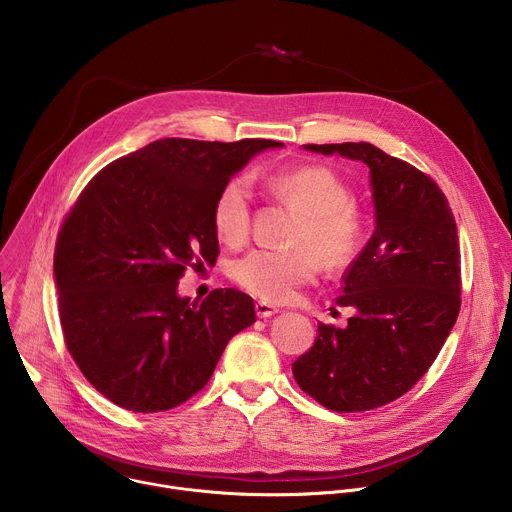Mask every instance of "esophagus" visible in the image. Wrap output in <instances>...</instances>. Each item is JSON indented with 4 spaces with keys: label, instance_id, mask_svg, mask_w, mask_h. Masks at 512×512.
Masks as SVG:
<instances>
[{
    "label": "esophagus",
    "instance_id": "34e87169",
    "mask_svg": "<svg viewBox=\"0 0 512 512\" xmlns=\"http://www.w3.org/2000/svg\"><path fill=\"white\" fill-rule=\"evenodd\" d=\"M255 312H257L259 318H269V316L277 314L279 308L273 306V304H269V302H257V304H255Z\"/></svg>",
    "mask_w": 512,
    "mask_h": 512
}]
</instances>
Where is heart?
<instances>
[{"label":"heart","mask_w":512,"mask_h":512,"mask_svg":"<svg viewBox=\"0 0 512 512\" xmlns=\"http://www.w3.org/2000/svg\"><path fill=\"white\" fill-rule=\"evenodd\" d=\"M273 192L302 212L294 249L259 247L231 265V277L249 294L267 302L291 300L320 273V255L342 267L356 255L364 218L350 186L326 166H300L271 176ZM253 184L245 174L229 178L212 202V227L227 245H239L251 231Z\"/></svg>","instance_id":"heart-1"}]
</instances>
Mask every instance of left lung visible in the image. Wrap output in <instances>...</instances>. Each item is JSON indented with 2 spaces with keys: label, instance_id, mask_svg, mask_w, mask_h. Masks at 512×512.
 Returning a JSON list of instances; mask_svg holds the SVG:
<instances>
[{
  "label": "left lung",
  "instance_id": "8db88e82",
  "mask_svg": "<svg viewBox=\"0 0 512 512\" xmlns=\"http://www.w3.org/2000/svg\"><path fill=\"white\" fill-rule=\"evenodd\" d=\"M371 168L377 229L342 277L346 328L318 324L294 364L296 383L326 409L371 411L405 395L440 354L460 312V243L446 194L427 174L367 141L308 143Z\"/></svg>",
  "mask_w": 512,
  "mask_h": 512
}]
</instances>
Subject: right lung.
Here are the masks:
<instances>
[{
    "mask_svg": "<svg viewBox=\"0 0 512 512\" xmlns=\"http://www.w3.org/2000/svg\"><path fill=\"white\" fill-rule=\"evenodd\" d=\"M273 139L166 137L105 166L64 216L54 249L66 348L85 379L135 413L196 395L229 340L251 326L233 287L202 302L176 294L186 267L216 261L212 202Z\"/></svg>",
    "mask_w": 512,
    "mask_h": 512,
    "instance_id": "1",
    "label": "right lung"
}]
</instances>
